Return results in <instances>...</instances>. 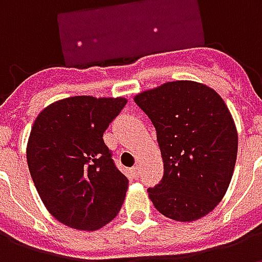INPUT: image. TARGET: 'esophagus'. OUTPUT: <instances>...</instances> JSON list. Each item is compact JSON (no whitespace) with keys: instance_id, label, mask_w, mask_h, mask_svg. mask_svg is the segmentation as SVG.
<instances>
[{"instance_id":"1","label":"esophagus","mask_w":262,"mask_h":262,"mask_svg":"<svg viewBox=\"0 0 262 262\" xmlns=\"http://www.w3.org/2000/svg\"><path fill=\"white\" fill-rule=\"evenodd\" d=\"M133 174H135V177H137L140 174V165H135V167H133Z\"/></svg>"}]
</instances>
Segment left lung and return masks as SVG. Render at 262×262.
I'll list each match as a JSON object with an SVG mask.
<instances>
[{
  "label": "left lung",
  "mask_w": 262,
  "mask_h": 262,
  "mask_svg": "<svg viewBox=\"0 0 262 262\" xmlns=\"http://www.w3.org/2000/svg\"><path fill=\"white\" fill-rule=\"evenodd\" d=\"M156 127L164 176L148 188L154 208L177 222L212 212L230 185L238 136L234 119L213 88L168 81L133 98Z\"/></svg>",
  "instance_id": "8db88e82"
}]
</instances>
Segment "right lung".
I'll return each mask as SVG.
<instances>
[{
  "label": "right lung",
  "mask_w": 262,
  "mask_h": 262,
  "mask_svg": "<svg viewBox=\"0 0 262 262\" xmlns=\"http://www.w3.org/2000/svg\"><path fill=\"white\" fill-rule=\"evenodd\" d=\"M126 102L123 97H70L35 119L26 146L29 172L45 208L64 226L94 231L119 213L129 181L102 136Z\"/></svg>",
  "instance_id": "right-lung-1"
}]
</instances>
